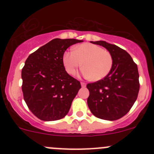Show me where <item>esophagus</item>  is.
<instances>
[{
    "instance_id": "obj_1",
    "label": "esophagus",
    "mask_w": 154,
    "mask_h": 154,
    "mask_svg": "<svg viewBox=\"0 0 154 154\" xmlns=\"http://www.w3.org/2000/svg\"><path fill=\"white\" fill-rule=\"evenodd\" d=\"M80 84H81V86L82 87H85L86 86V84L85 83H83V82H81V83H80Z\"/></svg>"
}]
</instances>
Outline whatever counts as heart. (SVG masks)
<instances>
[{"label": "heart", "instance_id": "1", "mask_svg": "<svg viewBox=\"0 0 154 154\" xmlns=\"http://www.w3.org/2000/svg\"><path fill=\"white\" fill-rule=\"evenodd\" d=\"M63 63L71 75L76 74L83 64V75L92 81H99L109 74L113 57L109 51L100 46L84 43L73 48L72 52L65 53Z\"/></svg>", "mask_w": 154, "mask_h": 154}]
</instances>
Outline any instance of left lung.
Masks as SVG:
<instances>
[{"instance_id": "obj_1", "label": "left lung", "mask_w": 154, "mask_h": 154, "mask_svg": "<svg viewBox=\"0 0 154 154\" xmlns=\"http://www.w3.org/2000/svg\"><path fill=\"white\" fill-rule=\"evenodd\" d=\"M91 43L103 46L111 53L113 66L103 80L87 84L88 108L98 119L118 120L130 111L137 99L139 91L137 65L127 51L117 45L105 41Z\"/></svg>"}]
</instances>
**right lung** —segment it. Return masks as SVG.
Segmentation results:
<instances>
[{
	"instance_id": "right-lung-1",
	"label": "right lung",
	"mask_w": 154,
	"mask_h": 154,
	"mask_svg": "<svg viewBox=\"0 0 154 154\" xmlns=\"http://www.w3.org/2000/svg\"><path fill=\"white\" fill-rule=\"evenodd\" d=\"M82 42L54 38L26 60L21 71L23 95L29 109L40 120H60L68 114L81 85L66 72L63 57L68 48Z\"/></svg>"
}]
</instances>
